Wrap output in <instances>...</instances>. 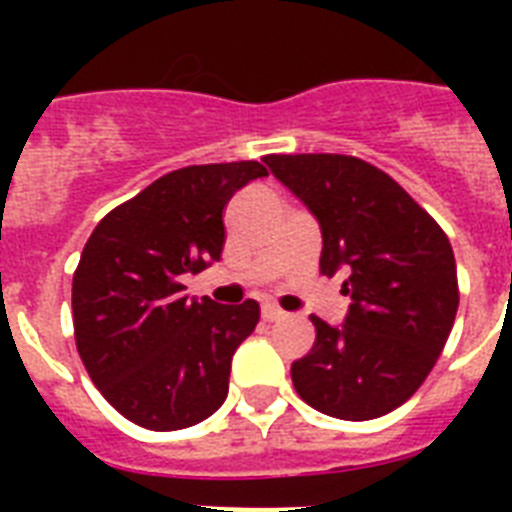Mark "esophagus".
Returning a JSON list of instances; mask_svg holds the SVG:
<instances>
[{"instance_id":"obj_1","label":"esophagus","mask_w":512,"mask_h":512,"mask_svg":"<svg viewBox=\"0 0 512 512\" xmlns=\"http://www.w3.org/2000/svg\"><path fill=\"white\" fill-rule=\"evenodd\" d=\"M281 316H284V311H281L279 305H273V303L263 305V319L265 321H276V319H281Z\"/></svg>"}]
</instances>
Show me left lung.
Here are the masks:
<instances>
[{"mask_svg":"<svg viewBox=\"0 0 512 512\" xmlns=\"http://www.w3.org/2000/svg\"><path fill=\"white\" fill-rule=\"evenodd\" d=\"M271 172L321 225V273H345L342 327L311 316L316 342L292 364L305 404L374 420L417 393L452 332L460 289L441 225L374 164L345 154H271Z\"/></svg>","mask_w":512,"mask_h":512,"instance_id":"left-lung-1","label":"left lung"}]
</instances>
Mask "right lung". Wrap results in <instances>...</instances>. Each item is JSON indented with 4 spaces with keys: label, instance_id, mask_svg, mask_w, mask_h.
<instances>
[{
    "label": "right lung",
    "instance_id": "1",
    "mask_svg": "<svg viewBox=\"0 0 512 512\" xmlns=\"http://www.w3.org/2000/svg\"><path fill=\"white\" fill-rule=\"evenodd\" d=\"M265 175L260 162L167 172L84 244L71 287L76 350L103 398L140 428H191L228 396L231 358L260 305L188 300L180 281L220 260L225 204Z\"/></svg>",
    "mask_w": 512,
    "mask_h": 512
}]
</instances>
